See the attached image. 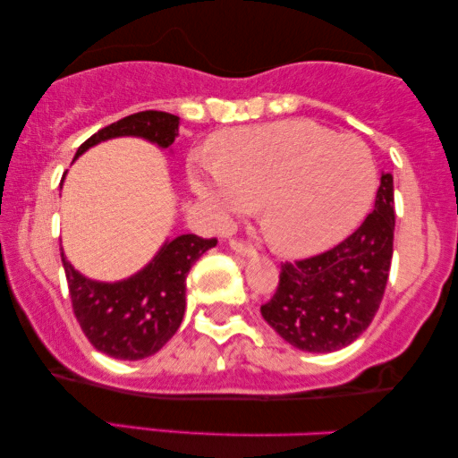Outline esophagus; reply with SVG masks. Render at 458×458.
Segmentation results:
<instances>
[{"label":"esophagus","mask_w":458,"mask_h":458,"mask_svg":"<svg viewBox=\"0 0 458 458\" xmlns=\"http://www.w3.org/2000/svg\"><path fill=\"white\" fill-rule=\"evenodd\" d=\"M230 250H233L234 254L245 256V259H251V256H256L254 247H251L250 243H245V241H239V239L230 241Z\"/></svg>","instance_id":"1"}]
</instances>
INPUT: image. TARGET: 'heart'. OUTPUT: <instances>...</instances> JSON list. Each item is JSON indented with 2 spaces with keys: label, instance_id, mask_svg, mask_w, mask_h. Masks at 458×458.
Instances as JSON below:
<instances>
[{
  "label": "heart",
  "instance_id": "obj_1",
  "mask_svg": "<svg viewBox=\"0 0 458 458\" xmlns=\"http://www.w3.org/2000/svg\"><path fill=\"white\" fill-rule=\"evenodd\" d=\"M213 148L215 165L193 170L196 193L224 217L262 203V233L284 256L340 243L375 198L377 167L364 141L310 120L225 131Z\"/></svg>",
  "mask_w": 458,
  "mask_h": 458
}]
</instances>
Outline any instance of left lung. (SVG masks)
Here are the masks:
<instances>
[{"label": "left lung", "instance_id": "8db88e82", "mask_svg": "<svg viewBox=\"0 0 458 458\" xmlns=\"http://www.w3.org/2000/svg\"><path fill=\"white\" fill-rule=\"evenodd\" d=\"M394 178L381 174L375 211L323 254L284 262L260 314L288 344L310 353L349 346L375 318L394 254Z\"/></svg>", "mask_w": 458, "mask_h": 458}]
</instances>
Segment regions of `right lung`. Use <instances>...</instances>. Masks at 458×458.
Segmentation results:
<instances>
[{"label": "right lung", "instance_id": "obj_1", "mask_svg": "<svg viewBox=\"0 0 458 458\" xmlns=\"http://www.w3.org/2000/svg\"><path fill=\"white\" fill-rule=\"evenodd\" d=\"M178 115L167 112L148 109L131 114L88 138L75 157L98 141L124 135L144 138L159 148H170L178 135ZM215 245L217 239L181 234L167 241L140 273L112 284L88 280L72 269L62 251L72 312L94 349L115 360L131 361L155 355L182 323L189 269Z\"/></svg>", "mask_w": 458, "mask_h": 458}]
</instances>
